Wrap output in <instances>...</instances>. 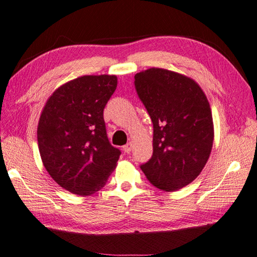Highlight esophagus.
<instances>
[{"mask_svg":"<svg viewBox=\"0 0 257 257\" xmlns=\"http://www.w3.org/2000/svg\"><path fill=\"white\" fill-rule=\"evenodd\" d=\"M132 148H133V142H127V144H126L124 147H123V150L125 151L126 154H130L131 153V150H132Z\"/></svg>","mask_w":257,"mask_h":257,"instance_id":"obj_1","label":"esophagus"}]
</instances>
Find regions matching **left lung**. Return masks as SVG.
Masks as SVG:
<instances>
[{
  "label": "left lung",
  "instance_id": "8db88e82",
  "mask_svg": "<svg viewBox=\"0 0 257 257\" xmlns=\"http://www.w3.org/2000/svg\"><path fill=\"white\" fill-rule=\"evenodd\" d=\"M136 90L154 124L153 156L141 170L155 187L176 191L203 171L214 140L207 96L192 78L163 68L134 76Z\"/></svg>",
  "mask_w": 257,
  "mask_h": 257
}]
</instances>
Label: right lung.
Instances as JSON below:
<instances>
[{
	"instance_id": "add662e5",
	"label": "right lung",
	"mask_w": 257,
	"mask_h": 257,
	"mask_svg": "<svg viewBox=\"0 0 257 257\" xmlns=\"http://www.w3.org/2000/svg\"><path fill=\"white\" fill-rule=\"evenodd\" d=\"M115 75H85L53 92L42 110L37 142L45 170L61 188L93 195L115 170L120 151L108 140L103 109Z\"/></svg>"
}]
</instances>
